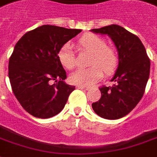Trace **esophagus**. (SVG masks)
<instances>
[{
	"label": "esophagus",
	"instance_id": "1",
	"mask_svg": "<svg viewBox=\"0 0 157 157\" xmlns=\"http://www.w3.org/2000/svg\"><path fill=\"white\" fill-rule=\"evenodd\" d=\"M76 87L78 88V89H84V90H89L90 89V87H88V86H78V85Z\"/></svg>",
	"mask_w": 157,
	"mask_h": 157
}]
</instances>
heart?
<instances>
[{
	"mask_svg": "<svg viewBox=\"0 0 157 157\" xmlns=\"http://www.w3.org/2000/svg\"><path fill=\"white\" fill-rule=\"evenodd\" d=\"M78 46L92 54L90 66L87 69H79L70 76V82L78 86H91L103 77V71L107 75L113 73L118 67L119 56L116 48L107 46L104 38L94 34L86 33L78 41ZM58 58L64 68L73 69L75 67V58L72 46L64 44L58 52Z\"/></svg>",
	"mask_w": 157,
	"mask_h": 157,
	"instance_id": "b5f03b06",
	"label": "heart"
}]
</instances>
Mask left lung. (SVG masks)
<instances>
[{
    "mask_svg": "<svg viewBox=\"0 0 157 157\" xmlns=\"http://www.w3.org/2000/svg\"><path fill=\"white\" fill-rule=\"evenodd\" d=\"M91 31L108 35L119 54V66L111 80L113 86L99 87L100 99L91 106L100 117L117 120L132 111L142 99L149 78L150 59L139 37L120 25H111Z\"/></svg>",
    "mask_w": 157,
    "mask_h": 157,
    "instance_id": "obj_1",
    "label": "left lung"
}]
</instances>
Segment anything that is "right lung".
I'll list each match as a JSON object with an SVG mask.
<instances>
[{
    "label": "right lung",
    "instance_id": "right-lung-1",
    "mask_svg": "<svg viewBox=\"0 0 157 157\" xmlns=\"http://www.w3.org/2000/svg\"><path fill=\"white\" fill-rule=\"evenodd\" d=\"M81 31L44 25L25 33L15 45L9 61L12 90L23 108L34 117L56 116L75 89L64 82L67 73L58 52Z\"/></svg>",
    "mask_w": 157,
    "mask_h": 157
}]
</instances>
